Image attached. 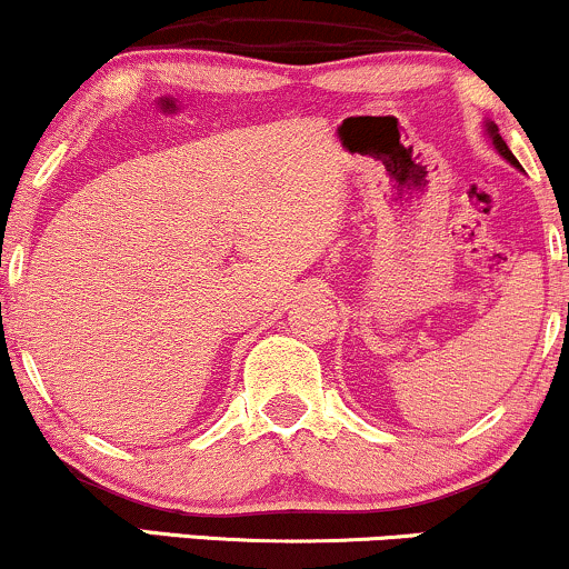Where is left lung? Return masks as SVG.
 <instances>
[{"mask_svg": "<svg viewBox=\"0 0 569 569\" xmlns=\"http://www.w3.org/2000/svg\"><path fill=\"white\" fill-rule=\"evenodd\" d=\"M485 132H487V138H490V143L496 146V151L500 153V157H503L506 162H509V164L517 167V170H522V164H519V162H517V157H513V153L509 151V146H506V140L500 138V132H498V124H492L490 119H487V122H485Z\"/></svg>", "mask_w": 569, "mask_h": 569, "instance_id": "1", "label": "left lung"}]
</instances>
